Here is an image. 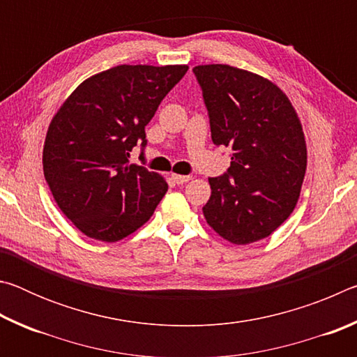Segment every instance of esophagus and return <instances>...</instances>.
Returning <instances> with one entry per match:
<instances>
[{"label": "esophagus", "instance_id": "esophagus-1", "mask_svg": "<svg viewBox=\"0 0 357 357\" xmlns=\"http://www.w3.org/2000/svg\"><path fill=\"white\" fill-rule=\"evenodd\" d=\"M172 179L176 184H184V183H187V181H190L192 176H189V174H176V173H173L172 174Z\"/></svg>", "mask_w": 357, "mask_h": 357}]
</instances>
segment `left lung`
I'll return each instance as SVG.
<instances>
[{"instance_id":"1","label":"left lung","mask_w":357,"mask_h":357,"mask_svg":"<svg viewBox=\"0 0 357 357\" xmlns=\"http://www.w3.org/2000/svg\"><path fill=\"white\" fill-rule=\"evenodd\" d=\"M208 108L211 138L231 151L227 173L209 178L203 214L229 243L268 238L298 203L307 148L298 113L282 89L228 64L193 68Z\"/></svg>"}]
</instances>
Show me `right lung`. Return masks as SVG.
I'll list each match as a JSON object with an SVG mask.
<instances>
[{
	"mask_svg": "<svg viewBox=\"0 0 357 357\" xmlns=\"http://www.w3.org/2000/svg\"><path fill=\"white\" fill-rule=\"evenodd\" d=\"M187 66H116L89 77L48 126L42 164L64 215L88 238L114 243L149 220L167 181L129 164L144 128Z\"/></svg>",
	"mask_w": 357,
	"mask_h": 357,
	"instance_id": "1",
	"label": "right lung"
}]
</instances>
